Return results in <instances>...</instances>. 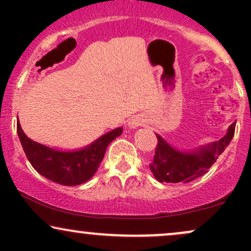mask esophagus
<instances>
[{
  "mask_svg": "<svg viewBox=\"0 0 251 251\" xmlns=\"http://www.w3.org/2000/svg\"><path fill=\"white\" fill-rule=\"evenodd\" d=\"M142 125H144V119H143V118H139V117L133 118V119L129 120V123H128V126H129V127H132V128H137V127H139V126H142Z\"/></svg>",
  "mask_w": 251,
  "mask_h": 251,
  "instance_id": "esophagus-1",
  "label": "esophagus"
}]
</instances>
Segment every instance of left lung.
I'll list each match as a JSON object with an SVG mask.
<instances>
[{
  "label": "left lung",
  "mask_w": 251,
  "mask_h": 251,
  "mask_svg": "<svg viewBox=\"0 0 251 251\" xmlns=\"http://www.w3.org/2000/svg\"><path fill=\"white\" fill-rule=\"evenodd\" d=\"M235 126L236 124L232 123L226 135L218 142L191 151H179L170 145L159 134H155L158 145L155 148L153 160L150 164V170L155 179L162 183H189L201 177L208 172L212 164L231 142Z\"/></svg>",
  "instance_id": "obj_1"
}]
</instances>
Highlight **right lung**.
<instances>
[{
    "mask_svg": "<svg viewBox=\"0 0 251 251\" xmlns=\"http://www.w3.org/2000/svg\"><path fill=\"white\" fill-rule=\"evenodd\" d=\"M122 133L123 127H118L86 148L62 151L31 140L17 123V134L31 166L47 179L67 186L80 185L91 179L99 168L107 146Z\"/></svg>",
    "mask_w": 251,
    "mask_h": 251,
    "instance_id": "obj_1",
    "label": "right lung"
}]
</instances>
